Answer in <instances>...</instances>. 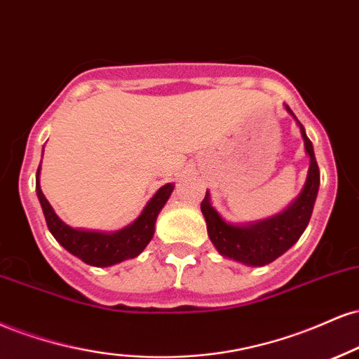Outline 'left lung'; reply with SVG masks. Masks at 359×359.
<instances>
[{"mask_svg": "<svg viewBox=\"0 0 359 359\" xmlns=\"http://www.w3.org/2000/svg\"><path fill=\"white\" fill-rule=\"evenodd\" d=\"M285 109L294 116L289 105H285ZM294 119L297 121V117L294 116ZM297 124L301 128L306 151L311 158V166L304 189L285 212L269 218V220L254 223V225H230L223 220L210 203L208 193L205 195L203 201H201V213L206 220L208 237L223 257H229V259L245 265L262 267V265L273 262L284 252H287L304 233L307 223L311 220V215H313L321 180H319V166L316 161L313 142L306 136L304 126L299 121Z\"/></svg>", "mask_w": 359, "mask_h": 359, "instance_id": "obj_1", "label": "left lung"}]
</instances>
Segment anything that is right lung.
Here are the masks:
<instances>
[{
  "instance_id": "add662e5",
  "label": "right lung",
  "mask_w": 359,
  "mask_h": 359,
  "mask_svg": "<svg viewBox=\"0 0 359 359\" xmlns=\"http://www.w3.org/2000/svg\"><path fill=\"white\" fill-rule=\"evenodd\" d=\"M40 166L36 171V195L43 210L46 226L52 231L60 245L69 250L72 255L79 257L82 262L94 267H109V265L119 264L122 260L134 259L144 250L147 243L154 235V223L159 212L171 196L175 184H164L158 189V193L151 198L149 203L142 210L141 217L133 225L126 226L114 233H102V231L77 230L65 225L53 212L43 193L40 189Z\"/></svg>"
}]
</instances>
